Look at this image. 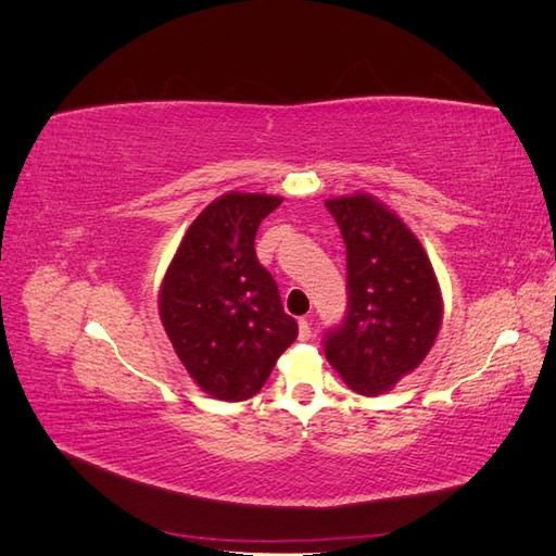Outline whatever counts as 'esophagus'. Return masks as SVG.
Instances as JSON below:
<instances>
[{"mask_svg": "<svg viewBox=\"0 0 556 556\" xmlns=\"http://www.w3.org/2000/svg\"><path fill=\"white\" fill-rule=\"evenodd\" d=\"M311 336H313V329H311L308 319H299V339L301 341H308Z\"/></svg>", "mask_w": 556, "mask_h": 556, "instance_id": "1", "label": "esophagus"}]
</instances>
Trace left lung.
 Returning a JSON list of instances; mask_svg holds the SVG:
<instances>
[{
	"instance_id": "obj_1",
	"label": "left lung",
	"mask_w": 556,
	"mask_h": 556,
	"mask_svg": "<svg viewBox=\"0 0 556 556\" xmlns=\"http://www.w3.org/2000/svg\"><path fill=\"white\" fill-rule=\"evenodd\" d=\"M325 206L348 255V311L325 333V355L350 390L376 396L427 357L443 319L441 290L422 243L374 197Z\"/></svg>"
}]
</instances>
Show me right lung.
<instances>
[{
  "label": "right lung",
  "instance_id": "1",
  "mask_svg": "<svg viewBox=\"0 0 556 556\" xmlns=\"http://www.w3.org/2000/svg\"><path fill=\"white\" fill-rule=\"evenodd\" d=\"M280 197L229 192L185 231L160 292V317L192 380L220 401L262 390L296 339L274 276L255 255V233Z\"/></svg>",
  "mask_w": 556,
  "mask_h": 556
}]
</instances>
